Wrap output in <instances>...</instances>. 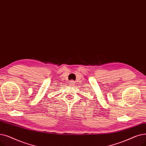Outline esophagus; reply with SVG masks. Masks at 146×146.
<instances>
[{
    "instance_id": "1",
    "label": "esophagus",
    "mask_w": 146,
    "mask_h": 146,
    "mask_svg": "<svg viewBox=\"0 0 146 146\" xmlns=\"http://www.w3.org/2000/svg\"><path fill=\"white\" fill-rule=\"evenodd\" d=\"M75 84V82L73 80H71L70 81V82H69V85L71 86H74Z\"/></svg>"
}]
</instances>
